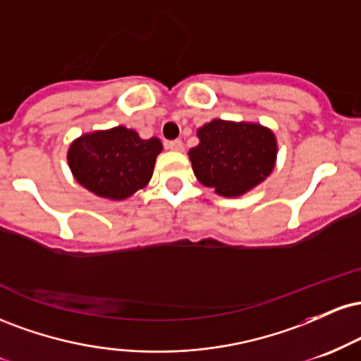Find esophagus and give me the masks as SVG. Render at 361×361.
Here are the masks:
<instances>
[{
  "label": "esophagus",
  "instance_id": "esophagus-1",
  "mask_svg": "<svg viewBox=\"0 0 361 361\" xmlns=\"http://www.w3.org/2000/svg\"><path fill=\"white\" fill-rule=\"evenodd\" d=\"M166 149H169V151L181 152V151H183V142H181L180 139H176V140H169V142H166Z\"/></svg>",
  "mask_w": 361,
  "mask_h": 361
}]
</instances>
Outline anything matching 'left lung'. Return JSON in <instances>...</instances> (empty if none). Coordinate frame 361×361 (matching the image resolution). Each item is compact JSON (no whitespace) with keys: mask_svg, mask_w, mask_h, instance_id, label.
<instances>
[{"mask_svg":"<svg viewBox=\"0 0 361 361\" xmlns=\"http://www.w3.org/2000/svg\"><path fill=\"white\" fill-rule=\"evenodd\" d=\"M197 135L200 144L188 152L195 176L222 197L250 192L275 168L276 137L259 123L215 118Z\"/></svg>","mask_w":361,"mask_h":361,"instance_id":"1","label":"left lung"}]
</instances>
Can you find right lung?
Wrapping results in <instances>:
<instances>
[{
    "label": "right lung",
    "mask_w": 361,
    "mask_h": 361,
    "mask_svg": "<svg viewBox=\"0 0 361 361\" xmlns=\"http://www.w3.org/2000/svg\"><path fill=\"white\" fill-rule=\"evenodd\" d=\"M161 151L157 137L140 139L135 130L118 126L73 140L68 163L78 183L91 193L126 200L149 183Z\"/></svg>",
    "instance_id": "obj_1"
}]
</instances>
